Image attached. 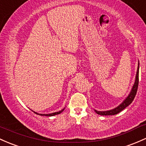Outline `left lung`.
<instances>
[{"mask_svg":"<svg viewBox=\"0 0 146 146\" xmlns=\"http://www.w3.org/2000/svg\"><path fill=\"white\" fill-rule=\"evenodd\" d=\"M139 62H138V68H137V72H136V74L135 81H134V85L132 86V88H131V91H130L129 94L128 95V96L123 100V102L121 103V104H119L117 107L114 108V109H111V110L104 111H99L95 110V112H96V113H98L99 115H115V114L118 113H120V111H123V109H125L127 106H129V105L132 102L133 100H134V99L136 96V92H137L138 86H139Z\"/></svg>","mask_w":146,"mask_h":146,"instance_id":"1","label":"left lung"}]
</instances>
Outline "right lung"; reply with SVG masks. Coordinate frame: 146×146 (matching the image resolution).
<instances>
[{"mask_svg":"<svg viewBox=\"0 0 146 146\" xmlns=\"http://www.w3.org/2000/svg\"><path fill=\"white\" fill-rule=\"evenodd\" d=\"M64 109H65V108L64 109H62V110L59 111H57V112H55V113H49V114H43V113H38L37 112H35V111H33L34 113L36 114H37V115H43V116H54V115H58V114H60L62 112V111H64Z\"/></svg>","mask_w":146,"mask_h":146,"instance_id":"obj_1","label":"right lung"}]
</instances>
